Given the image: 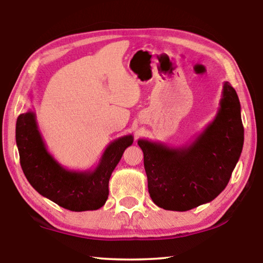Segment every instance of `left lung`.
<instances>
[{
    "label": "left lung",
    "mask_w": 263,
    "mask_h": 263,
    "mask_svg": "<svg viewBox=\"0 0 263 263\" xmlns=\"http://www.w3.org/2000/svg\"><path fill=\"white\" fill-rule=\"evenodd\" d=\"M243 143L238 96L224 82L214 120L189 145L173 148L138 140L153 202L164 210L183 212L213 200L228 184Z\"/></svg>",
    "instance_id": "obj_1"
}]
</instances>
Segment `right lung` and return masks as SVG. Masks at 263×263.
Listing matches in <instances>:
<instances>
[{
    "label": "right lung",
    "mask_w": 263,
    "mask_h": 263,
    "mask_svg": "<svg viewBox=\"0 0 263 263\" xmlns=\"http://www.w3.org/2000/svg\"><path fill=\"white\" fill-rule=\"evenodd\" d=\"M15 141L20 165L36 192L61 208L82 212L104 206L111 173L125 149L133 143V137L128 135L111 141L96 168L87 171H71L55 161L45 147L32 110L18 116Z\"/></svg>",
    "instance_id": "add662e5"
}]
</instances>
